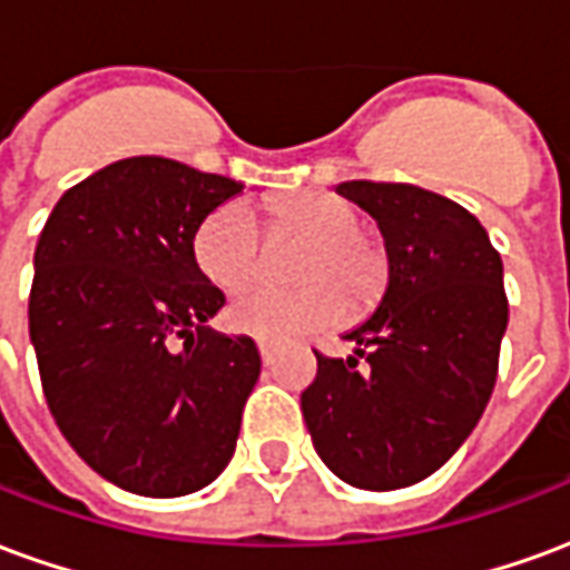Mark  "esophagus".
Instances as JSON below:
<instances>
[{
  "label": "esophagus",
  "mask_w": 570,
  "mask_h": 570,
  "mask_svg": "<svg viewBox=\"0 0 570 570\" xmlns=\"http://www.w3.org/2000/svg\"><path fill=\"white\" fill-rule=\"evenodd\" d=\"M256 347H259V357H262V363H272V360H274L272 345H265V342H256Z\"/></svg>",
  "instance_id": "esophagus-1"
}]
</instances>
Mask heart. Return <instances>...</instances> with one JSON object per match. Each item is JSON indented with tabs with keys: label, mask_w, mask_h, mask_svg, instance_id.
Masks as SVG:
<instances>
[{
	"label": "heart",
	"mask_w": 570,
	"mask_h": 570,
	"mask_svg": "<svg viewBox=\"0 0 570 570\" xmlns=\"http://www.w3.org/2000/svg\"><path fill=\"white\" fill-rule=\"evenodd\" d=\"M265 237L272 244L302 240L289 277L298 286H253L228 305L232 330L253 338L286 342L372 308L382 296L387 265L379 244L360 228V213L326 191H298L262 204ZM198 268L219 289H240L262 272L265 240L256 213L244 200L213 207L191 237Z\"/></svg>",
	"instance_id": "heart-1"
}]
</instances>
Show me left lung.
<instances>
[{"mask_svg":"<svg viewBox=\"0 0 570 570\" xmlns=\"http://www.w3.org/2000/svg\"><path fill=\"white\" fill-rule=\"evenodd\" d=\"M335 191L382 228L387 289L345 335L354 357L317 354L302 415L347 485L406 489L436 473L489 406L510 314L503 262L476 216L436 191L370 179Z\"/></svg>","mask_w":570,"mask_h":570,"instance_id":"8db88e82","label":"left lung"}]
</instances>
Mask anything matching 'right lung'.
I'll return each mask as SVG.
<instances>
[{
    "mask_svg": "<svg viewBox=\"0 0 570 570\" xmlns=\"http://www.w3.org/2000/svg\"><path fill=\"white\" fill-rule=\"evenodd\" d=\"M244 183L137 155L57 200L36 244L30 342L57 428L118 489L179 498L235 454L262 360L207 321L225 305L198 268L200 219Z\"/></svg>",
    "mask_w": 570,
    "mask_h": 570,
    "instance_id": "right-lung-1",
    "label": "right lung"
}]
</instances>
